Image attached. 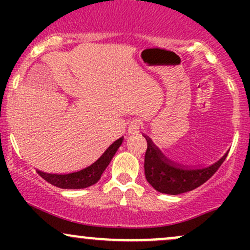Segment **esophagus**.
I'll list each match as a JSON object with an SVG mask.
<instances>
[{
    "label": "esophagus",
    "mask_w": 250,
    "mask_h": 250,
    "mask_svg": "<svg viewBox=\"0 0 250 250\" xmlns=\"http://www.w3.org/2000/svg\"><path fill=\"white\" fill-rule=\"evenodd\" d=\"M140 129H141V123L137 121V120H135V121H131L130 125H129L128 133L129 134H137V133H140Z\"/></svg>",
    "instance_id": "esophagus-1"
}]
</instances>
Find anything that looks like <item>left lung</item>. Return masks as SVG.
I'll use <instances>...</instances> for the list:
<instances>
[{
	"instance_id": "1",
	"label": "left lung",
	"mask_w": 250,
	"mask_h": 250,
	"mask_svg": "<svg viewBox=\"0 0 250 250\" xmlns=\"http://www.w3.org/2000/svg\"><path fill=\"white\" fill-rule=\"evenodd\" d=\"M146 140L148 145L145 156L146 179L155 190L162 194L179 195L200 187L213 176L228 155L226 153L219 161L207 167H182L169 161L150 139Z\"/></svg>"
}]
</instances>
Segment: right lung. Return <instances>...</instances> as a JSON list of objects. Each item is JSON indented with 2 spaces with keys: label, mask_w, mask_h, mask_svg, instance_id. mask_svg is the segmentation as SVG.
Instances as JSON below:
<instances>
[{
  "label": "right lung",
  "mask_w": 250,
  "mask_h": 250,
  "mask_svg": "<svg viewBox=\"0 0 250 250\" xmlns=\"http://www.w3.org/2000/svg\"><path fill=\"white\" fill-rule=\"evenodd\" d=\"M123 137H120L115 142L111 143L109 147L105 149L102 156L94 162L93 165L89 167L82 169V170L75 171V173L64 174V175H57V174H47L39 171L42 179H44L50 185L55 186V187L63 188V189H83L90 187V186L95 185V183L101 179V175L105 168L108 167L110 163L111 159L122 145Z\"/></svg>",
  "instance_id": "add662e5"
}]
</instances>
